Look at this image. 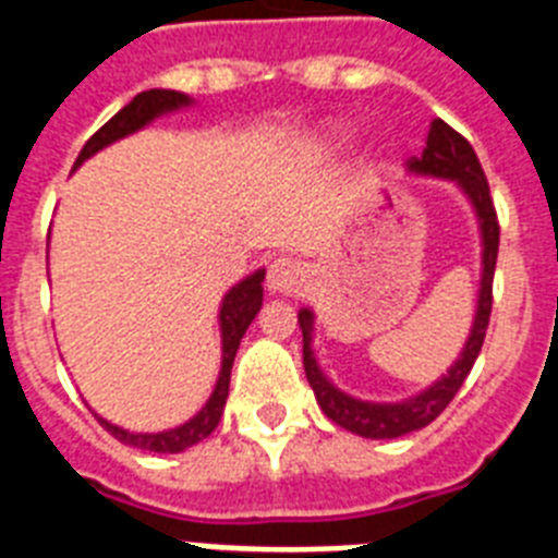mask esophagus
<instances>
[{
    "label": "esophagus",
    "mask_w": 558,
    "mask_h": 558,
    "mask_svg": "<svg viewBox=\"0 0 558 558\" xmlns=\"http://www.w3.org/2000/svg\"><path fill=\"white\" fill-rule=\"evenodd\" d=\"M307 282V270L299 259L279 256L268 268V290L270 293H299L302 284Z\"/></svg>",
    "instance_id": "esophagus-1"
}]
</instances>
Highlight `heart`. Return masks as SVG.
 I'll return each instance as SVG.
<instances>
[{
  "instance_id": "obj_1",
  "label": "heart",
  "mask_w": 558,
  "mask_h": 558,
  "mask_svg": "<svg viewBox=\"0 0 558 558\" xmlns=\"http://www.w3.org/2000/svg\"><path fill=\"white\" fill-rule=\"evenodd\" d=\"M329 140L343 142V140H347V131H332V133H329Z\"/></svg>"
}]
</instances>
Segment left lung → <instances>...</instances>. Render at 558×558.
<instances>
[{
	"label": "left lung",
	"instance_id": "8db88e82",
	"mask_svg": "<svg viewBox=\"0 0 558 558\" xmlns=\"http://www.w3.org/2000/svg\"><path fill=\"white\" fill-rule=\"evenodd\" d=\"M408 170L416 175H433V179L456 181L463 190V195L470 198L472 209L481 223V240H483V274H481V290H477V310L475 322H472V332L463 343L461 357L447 368L441 379H436L430 388L402 402H363L340 388H335L324 372L315 363L313 354V313L310 310H299V327H302L304 338V374L310 379V388L315 391V399L322 411L332 418L335 425L343 430L357 433L363 438H399L405 433L427 427L438 413L445 411L463 386L466 374L475 366L477 354H481L483 338H486V327H489L492 315V282H495V265H497V245H500V226H497V211L489 195V181L483 175V167L477 161L475 150L456 128L447 125L445 120H433L430 133H427V147L422 156L408 159Z\"/></svg>",
	"mask_w": 558,
	"mask_h": 558
}]
</instances>
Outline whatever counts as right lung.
<instances>
[{
  "instance_id": "add662e5",
  "label": "right lung",
  "mask_w": 558,
  "mask_h": 558,
  "mask_svg": "<svg viewBox=\"0 0 558 558\" xmlns=\"http://www.w3.org/2000/svg\"><path fill=\"white\" fill-rule=\"evenodd\" d=\"M190 97L181 95V92H170V88H150V92H142V95L133 97L122 111H117L100 131L92 136V140L83 145L81 156H77L75 167L83 165L88 156H95L97 150L108 147L111 142L122 140L128 133H136L140 128H145L147 122H153L161 113L179 111V108L190 106ZM263 279L265 270H256V274L245 276L243 282L234 284V288L226 293L223 307H220V335H223V366H220L218 386L211 391L209 402L201 408L190 422H184L181 427H172L165 433H128L122 427L111 425L102 416H97L102 427L111 433L113 438H120L122 445L140 447L147 452H184L186 447L198 445L209 436L215 427H218L220 416H223L226 397H229V379H231V366H234V354L240 349V340H243L245 329L254 322L259 307H263Z\"/></svg>"
}]
</instances>
